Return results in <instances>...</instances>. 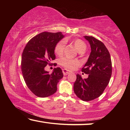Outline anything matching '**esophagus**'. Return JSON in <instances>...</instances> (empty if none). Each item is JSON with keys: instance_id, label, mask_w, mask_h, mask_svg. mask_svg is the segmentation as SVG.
<instances>
[{"instance_id": "esophagus-1", "label": "esophagus", "mask_w": 130, "mask_h": 130, "mask_svg": "<svg viewBox=\"0 0 130 130\" xmlns=\"http://www.w3.org/2000/svg\"><path fill=\"white\" fill-rule=\"evenodd\" d=\"M62 72H63V75H64V76L68 75V74H69V73H71V72L69 71V70H67V69H63L62 70Z\"/></svg>"}]
</instances>
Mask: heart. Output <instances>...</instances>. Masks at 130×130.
Returning <instances> with one entry per match:
<instances>
[{
    "instance_id": "heart-1",
    "label": "heart",
    "mask_w": 130,
    "mask_h": 130,
    "mask_svg": "<svg viewBox=\"0 0 130 130\" xmlns=\"http://www.w3.org/2000/svg\"><path fill=\"white\" fill-rule=\"evenodd\" d=\"M72 43L73 44L74 46L77 50L79 53L85 52L87 49V45L83 41L80 39H76L72 41ZM66 42L65 40H61L57 43L54 48V52L58 56H61L63 53ZM59 63L67 69H72L74 67L78 64V62L76 60H70L66 57L61 58L59 61Z\"/></svg>"
}]
</instances>
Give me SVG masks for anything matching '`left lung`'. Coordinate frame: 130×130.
Here are the masks:
<instances>
[{
	"label": "left lung",
	"mask_w": 130,
	"mask_h": 130,
	"mask_svg": "<svg viewBox=\"0 0 130 130\" xmlns=\"http://www.w3.org/2000/svg\"><path fill=\"white\" fill-rule=\"evenodd\" d=\"M89 42L91 52L82 72L88 74L83 79L77 74L73 89L76 96L88 102L99 97L108 84L112 75V62L108 50L102 42L92 36H84Z\"/></svg>",
	"instance_id": "left-lung-1"
}]
</instances>
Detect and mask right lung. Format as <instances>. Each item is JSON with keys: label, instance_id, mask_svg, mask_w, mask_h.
I'll return each mask as SVG.
<instances>
[{"label": "right lung", "instance_id": "add662e5", "mask_svg": "<svg viewBox=\"0 0 130 130\" xmlns=\"http://www.w3.org/2000/svg\"><path fill=\"white\" fill-rule=\"evenodd\" d=\"M63 37L61 32H41L31 39L23 50L21 69L24 80L28 89L39 98L53 94L63 77L60 68H54L52 73L45 68L55 60V46Z\"/></svg>", "mask_w": 130, "mask_h": 130}]
</instances>
